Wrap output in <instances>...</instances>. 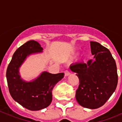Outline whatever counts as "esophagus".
I'll list each match as a JSON object with an SVG mask.
<instances>
[{
	"label": "esophagus",
	"instance_id": "esophagus-1",
	"mask_svg": "<svg viewBox=\"0 0 122 122\" xmlns=\"http://www.w3.org/2000/svg\"><path fill=\"white\" fill-rule=\"evenodd\" d=\"M71 73L68 70H66L65 71V76H69V75H70Z\"/></svg>",
	"mask_w": 122,
	"mask_h": 122
}]
</instances>
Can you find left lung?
Segmentation results:
<instances>
[{"label": "left lung", "mask_w": 122, "mask_h": 122, "mask_svg": "<svg viewBox=\"0 0 122 122\" xmlns=\"http://www.w3.org/2000/svg\"><path fill=\"white\" fill-rule=\"evenodd\" d=\"M90 43L93 59L71 64L70 68L79 79L76 92L77 103L94 109L104 105L116 90L118 75L116 61L109 49L97 42Z\"/></svg>", "instance_id": "left-lung-1"}]
</instances>
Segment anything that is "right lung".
<instances>
[{
	"instance_id": "right-lung-1",
	"label": "right lung",
	"mask_w": 122,
	"mask_h": 122,
	"mask_svg": "<svg viewBox=\"0 0 122 122\" xmlns=\"http://www.w3.org/2000/svg\"><path fill=\"white\" fill-rule=\"evenodd\" d=\"M39 43L30 40L19 47L14 53L6 70V77L10 93L15 101L30 111H39L49 106L52 100L54 87L64 73L51 74L43 71L30 81L21 77L19 68L29 56L43 52Z\"/></svg>"
}]
</instances>
